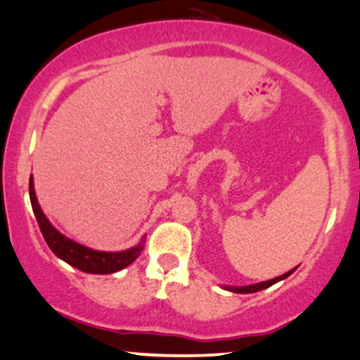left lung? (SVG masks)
Instances as JSON below:
<instances>
[{"mask_svg": "<svg viewBox=\"0 0 360 360\" xmlns=\"http://www.w3.org/2000/svg\"><path fill=\"white\" fill-rule=\"evenodd\" d=\"M297 271V267H293L292 271L285 272V274H282L279 277H276V279H271V281H266V282H259V283H252V285H245V287H231V285H224L225 290H230V292H235V293H252V292H259V290H264V288L274 285L276 282L287 279L288 276L293 274V272Z\"/></svg>", "mask_w": 360, "mask_h": 360, "instance_id": "8db88e82", "label": "left lung"}]
</instances>
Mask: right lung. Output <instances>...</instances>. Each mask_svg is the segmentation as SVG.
Here are the masks:
<instances>
[{"mask_svg":"<svg viewBox=\"0 0 360 360\" xmlns=\"http://www.w3.org/2000/svg\"><path fill=\"white\" fill-rule=\"evenodd\" d=\"M29 195L39 229L42 231L44 240L47 241V245L53 255L58 256L65 262H68L70 266L86 272V274H112V272H117L124 269V267L130 266L140 256L141 250H143L145 238H141V241L136 246L119 252L96 251L79 245V243L62 235V233L50 224L47 217L44 215V212L37 202V197H35L32 176L29 179Z\"/></svg>","mask_w":360,"mask_h":360,"instance_id":"right-lung-1","label":"right lung"}]
</instances>
